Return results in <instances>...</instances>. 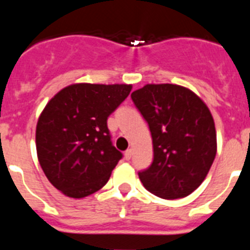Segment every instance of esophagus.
<instances>
[{"label":"esophagus","mask_w":250,"mask_h":250,"mask_svg":"<svg viewBox=\"0 0 250 250\" xmlns=\"http://www.w3.org/2000/svg\"><path fill=\"white\" fill-rule=\"evenodd\" d=\"M132 154H134V150L127 149L126 151H125V154H124V155H125V159H126V160H130V159L132 158Z\"/></svg>","instance_id":"obj_1"}]
</instances>
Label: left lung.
Segmentation results:
<instances>
[{
  "label": "left lung",
  "mask_w": 250,
  "mask_h": 250,
  "mask_svg": "<svg viewBox=\"0 0 250 250\" xmlns=\"http://www.w3.org/2000/svg\"><path fill=\"white\" fill-rule=\"evenodd\" d=\"M131 99L147 121L154 160L139 173L146 190L163 199L193 193L207 178L216 154L213 115L190 89L147 83Z\"/></svg>",
  "instance_id": "1"
}]
</instances>
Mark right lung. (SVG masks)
<instances>
[{
	"label": "right lung",
	"instance_id": "right-lung-1",
	"mask_svg": "<svg viewBox=\"0 0 250 250\" xmlns=\"http://www.w3.org/2000/svg\"><path fill=\"white\" fill-rule=\"evenodd\" d=\"M131 89L127 83H72L40 114L37 159L48 182L68 198L91 195L110 179L123 155L112 146L107 118Z\"/></svg>",
	"mask_w": 250,
	"mask_h": 250
}]
</instances>
